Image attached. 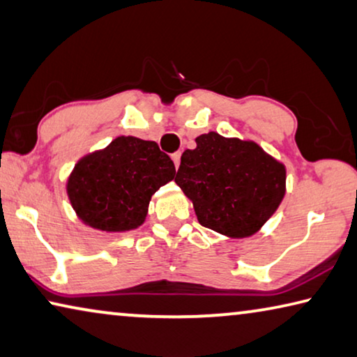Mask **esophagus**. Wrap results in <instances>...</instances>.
I'll return each mask as SVG.
<instances>
[{"instance_id": "1", "label": "esophagus", "mask_w": 357, "mask_h": 357, "mask_svg": "<svg viewBox=\"0 0 357 357\" xmlns=\"http://www.w3.org/2000/svg\"><path fill=\"white\" fill-rule=\"evenodd\" d=\"M172 158H173L174 167L179 168V163H181V152H174V154L172 155Z\"/></svg>"}]
</instances>
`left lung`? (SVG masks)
Wrapping results in <instances>:
<instances>
[{
  "mask_svg": "<svg viewBox=\"0 0 357 357\" xmlns=\"http://www.w3.org/2000/svg\"><path fill=\"white\" fill-rule=\"evenodd\" d=\"M181 155L174 178L203 227L246 238L273 216L286 194V167L254 141L209 132Z\"/></svg>",
  "mask_w": 357,
  "mask_h": 357,
  "instance_id": "obj_1",
  "label": "left lung"
}]
</instances>
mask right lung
Segmentation results:
<instances>
[{"label":"right lung","instance_id":"right-lung-1","mask_svg":"<svg viewBox=\"0 0 357 357\" xmlns=\"http://www.w3.org/2000/svg\"><path fill=\"white\" fill-rule=\"evenodd\" d=\"M176 174L155 141L117 137L105 149L84 155L66 183L77 218L92 229L128 231L148 214L151 197Z\"/></svg>","mask_w":357,"mask_h":357}]
</instances>
